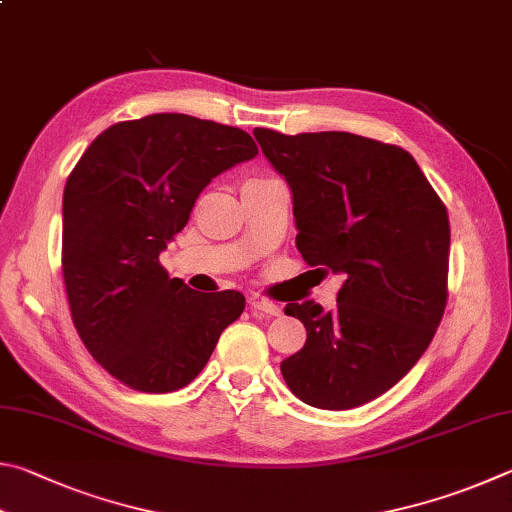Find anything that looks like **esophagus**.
<instances>
[{"mask_svg":"<svg viewBox=\"0 0 512 512\" xmlns=\"http://www.w3.org/2000/svg\"><path fill=\"white\" fill-rule=\"evenodd\" d=\"M249 306H251V310L263 312V315H270V317H281V312H283L279 303L263 299V297H249Z\"/></svg>","mask_w":512,"mask_h":512,"instance_id":"34e87169","label":"esophagus"}]
</instances>
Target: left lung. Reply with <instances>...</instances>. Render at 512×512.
Wrapping results in <instances>:
<instances>
[{"label":"left lung","instance_id":"8db88e82","mask_svg":"<svg viewBox=\"0 0 512 512\" xmlns=\"http://www.w3.org/2000/svg\"><path fill=\"white\" fill-rule=\"evenodd\" d=\"M254 137L292 188L303 261L344 276L335 310L285 306L308 337L281 362L283 380L310 407H360L405 378L441 324L447 209L416 159L393 143L267 128Z\"/></svg>","mask_w":512,"mask_h":512}]
</instances>
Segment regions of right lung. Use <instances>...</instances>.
Instances as JSON below:
<instances>
[{
	"instance_id": "add662e5",
	"label": "right lung",
	"mask_w": 512,
	"mask_h": 512,
	"mask_svg": "<svg viewBox=\"0 0 512 512\" xmlns=\"http://www.w3.org/2000/svg\"><path fill=\"white\" fill-rule=\"evenodd\" d=\"M256 155L240 128L150 114L98 134L67 177L62 276L71 319L94 360L125 387H186L245 310L240 292L202 294L170 279L159 254L186 227L202 188Z\"/></svg>"
}]
</instances>
